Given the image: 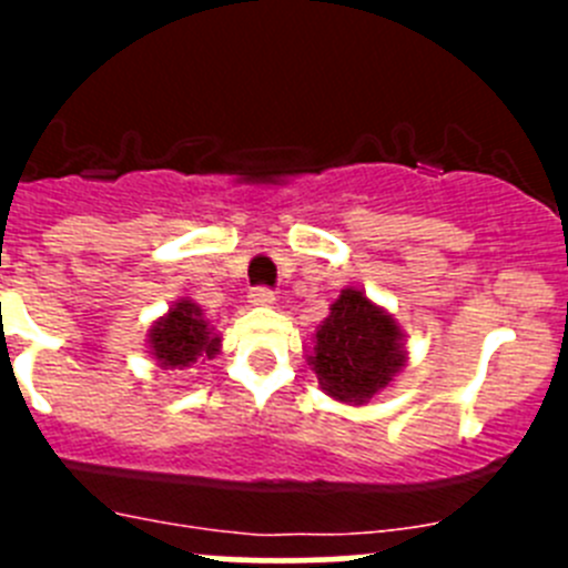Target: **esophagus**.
Here are the masks:
<instances>
[{
    "instance_id": "34e87169",
    "label": "esophagus",
    "mask_w": 568,
    "mask_h": 568,
    "mask_svg": "<svg viewBox=\"0 0 568 568\" xmlns=\"http://www.w3.org/2000/svg\"><path fill=\"white\" fill-rule=\"evenodd\" d=\"M274 291L268 288V285H255V288H250V302L252 305H274Z\"/></svg>"
}]
</instances>
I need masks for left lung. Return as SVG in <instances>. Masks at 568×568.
Masks as SVG:
<instances>
[{
  "label": "left lung",
  "mask_w": 568,
  "mask_h": 568,
  "mask_svg": "<svg viewBox=\"0 0 568 568\" xmlns=\"http://www.w3.org/2000/svg\"><path fill=\"white\" fill-rule=\"evenodd\" d=\"M311 363L332 398L363 404L387 387L404 365L400 329L363 291L346 288L318 326Z\"/></svg>",
  "instance_id": "left-lung-1"
}]
</instances>
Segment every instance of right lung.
I'll return each instance as SVG.
<instances>
[{"label": "right lung", "mask_w": 568, "mask_h": 568, "mask_svg": "<svg viewBox=\"0 0 568 568\" xmlns=\"http://www.w3.org/2000/svg\"><path fill=\"white\" fill-rule=\"evenodd\" d=\"M151 346L162 368H186L197 357H214L220 352V335L209 329L197 305L178 302L151 329Z\"/></svg>", "instance_id": "obj_1"}]
</instances>
